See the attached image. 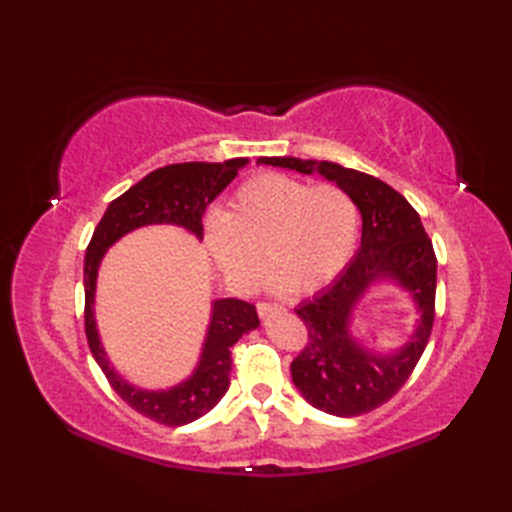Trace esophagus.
Wrapping results in <instances>:
<instances>
[{
  "mask_svg": "<svg viewBox=\"0 0 512 512\" xmlns=\"http://www.w3.org/2000/svg\"><path fill=\"white\" fill-rule=\"evenodd\" d=\"M256 309H258V314L265 318V316H269V314H273V312H282V305H277V303H256Z\"/></svg>",
  "mask_w": 512,
  "mask_h": 512,
  "instance_id": "esophagus-1",
  "label": "esophagus"
}]
</instances>
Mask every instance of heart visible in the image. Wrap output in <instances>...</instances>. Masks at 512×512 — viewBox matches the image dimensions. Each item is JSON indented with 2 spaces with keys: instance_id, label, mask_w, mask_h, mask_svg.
Segmentation results:
<instances>
[{
  "instance_id": "heart-1",
  "label": "heart",
  "mask_w": 512,
  "mask_h": 512,
  "mask_svg": "<svg viewBox=\"0 0 512 512\" xmlns=\"http://www.w3.org/2000/svg\"><path fill=\"white\" fill-rule=\"evenodd\" d=\"M359 235V209L335 183L312 185L282 173L241 183L226 213H213L205 237L215 265L239 290L260 280L266 252L267 286L312 294L344 271Z\"/></svg>"
}]
</instances>
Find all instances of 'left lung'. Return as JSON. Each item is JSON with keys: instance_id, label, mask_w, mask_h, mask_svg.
<instances>
[{"instance_id": "8db88e82", "label": "left lung", "mask_w": 512, "mask_h": 512, "mask_svg": "<svg viewBox=\"0 0 512 512\" xmlns=\"http://www.w3.org/2000/svg\"><path fill=\"white\" fill-rule=\"evenodd\" d=\"M258 164L322 175L344 188L363 218L361 247L329 288L294 312L305 322L307 344L292 361V382L314 408L359 416L389 401L410 378L429 342L436 316L438 260L418 213L389 183L335 162L258 158ZM408 291L419 313L408 345L391 355L363 347L351 335V312L374 283Z\"/></svg>"}]
</instances>
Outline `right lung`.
<instances>
[{
    "mask_svg": "<svg viewBox=\"0 0 512 512\" xmlns=\"http://www.w3.org/2000/svg\"><path fill=\"white\" fill-rule=\"evenodd\" d=\"M247 158L226 162H183L153 170L128 192L115 198L104 211L85 254V333L96 363L115 393L130 408L151 421L179 427L218 406L230 384V348L243 333L256 329V307L241 299H218L211 303L207 337L192 376L162 391H147L123 380L108 363L96 327V282L100 262L108 247L128 232L149 224H175L203 241V213L211 200L237 177Z\"/></svg>",
    "mask_w": 512,
    "mask_h": 512,
    "instance_id": "add662e5",
    "label": "right lung"
}]
</instances>
